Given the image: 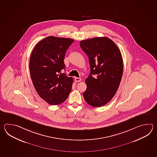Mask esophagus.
Wrapping results in <instances>:
<instances>
[{"label": "esophagus", "instance_id": "obj_1", "mask_svg": "<svg viewBox=\"0 0 157 157\" xmlns=\"http://www.w3.org/2000/svg\"><path fill=\"white\" fill-rule=\"evenodd\" d=\"M75 82H80L81 81V78L80 77H75Z\"/></svg>", "mask_w": 157, "mask_h": 157}]
</instances>
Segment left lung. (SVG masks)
Segmentation results:
<instances>
[{
  "label": "left lung",
  "mask_w": 157,
  "mask_h": 157,
  "mask_svg": "<svg viewBox=\"0 0 157 157\" xmlns=\"http://www.w3.org/2000/svg\"><path fill=\"white\" fill-rule=\"evenodd\" d=\"M80 45L89 58L91 70L83 98L93 107H102L113 98L120 84L124 70L120 50L107 37L81 40Z\"/></svg>",
  "instance_id": "obj_1"
}]
</instances>
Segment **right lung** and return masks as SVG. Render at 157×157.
I'll return each mask as SVG.
<instances>
[{"label":"right lung","instance_id":"obj_1","mask_svg":"<svg viewBox=\"0 0 157 157\" xmlns=\"http://www.w3.org/2000/svg\"><path fill=\"white\" fill-rule=\"evenodd\" d=\"M74 39L47 37L35 47L30 57L31 78L37 93L50 105L62 103L67 99L74 82L60 72L65 69L64 58Z\"/></svg>","mask_w":157,"mask_h":157}]
</instances>
